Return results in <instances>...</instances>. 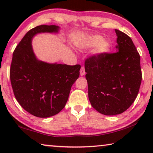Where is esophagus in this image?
Returning a JSON list of instances; mask_svg holds the SVG:
<instances>
[{
  "instance_id": "obj_1",
  "label": "esophagus",
  "mask_w": 153,
  "mask_h": 153,
  "mask_svg": "<svg viewBox=\"0 0 153 153\" xmlns=\"http://www.w3.org/2000/svg\"><path fill=\"white\" fill-rule=\"evenodd\" d=\"M79 73H80V76H84L85 74H86V72H85V68L84 67H82L81 69H80V71H79Z\"/></svg>"
}]
</instances>
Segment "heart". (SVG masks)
I'll list each match as a JSON object with an SVG mask.
<instances>
[{"mask_svg":"<svg viewBox=\"0 0 153 153\" xmlns=\"http://www.w3.org/2000/svg\"><path fill=\"white\" fill-rule=\"evenodd\" d=\"M81 46L84 48L95 46L94 53L97 55H103L110 50L111 45L108 40L102 39L100 36L94 35L86 38L83 41Z\"/></svg>","mask_w":153,"mask_h":153,"instance_id":"heart-1","label":"heart"}]
</instances>
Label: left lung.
<instances>
[{
	"label": "left lung",
	"mask_w": 153,
	"mask_h": 153,
	"mask_svg": "<svg viewBox=\"0 0 153 153\" xmlns=\"http://www.w3.org/2000/svg\"><path fill=\"white\" fill-rule=\"evenodd\" d=\"M117 51L93 55L85 60L88 98L105 115L122 113L132 105L142 81L140 56L132 40L115 30Z\"/></svg>",
	"instance_id": "8db88e82"
}]
</instances>
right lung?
I'll list each match as a JSON object with an SVG mask.
<instances>
[{"label":"right lung","instance_id":"right-lung-1","mask_svg":"<svg viewBox=\"0 0 153 153\" xmlns=\"http://www.w3.org/2000/svg\"><path fill=\"white\" fill-rule=\"evenodd\" d=\"M56 25H41L31 29L18 44L13 54L10 79L17 102L38 117L59 113L68 100L72 85L79 76L80 65L49 64L38 61L31 42L41 32H57Z\"/></svg>","mask_w":153,"mask_h":153}]
</instances>
